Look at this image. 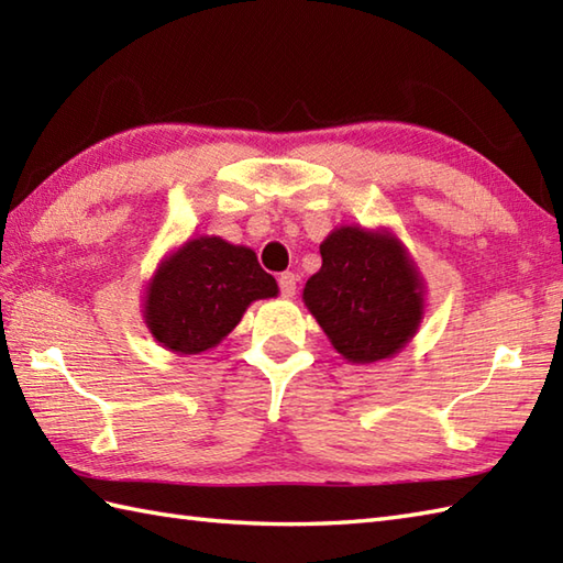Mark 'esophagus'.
Listing matches in <instances>:
<instances>
[{"instance_id":"obj_1","label":"esophagus","mask_w":563,"mask_h":563,"mask_svg":"<svg viewBox=\"0 0 563 563\" xmlns=\"http://www.w3.org/2000/svg\"><path fill=\"white\" fill-rule=\"evenodd\" d=\"M278 285H280L283 297H292L295 290H297V275L295 273H280Z\"/></svg>"}]
</instances>
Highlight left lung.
<instances>
[{
  "label": "left lung",
  "mask_w": 563,
  "mask_h": 563,
  "mask_svg": "<svg viewBox=\"0 0 563 563\" xmlns=\"http://www.w3.org/2000/svg\"><path fill=\"white\" fill-rule=\"evenodd\" d=\"M321 268L302 300L331 345L349 363L399 353L423 319V278L387 230L339 227L319 246Z\"/></svg>",
  "instance_id": "8db88e82"
}]
</instances>
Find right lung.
I'll return each mask as SVG.
<instances>
[{
    "instance_id": "1",
    "label": "right lung",
    "mask_w": 563,
    "mask_h": 563,
    "mask_svg": "<svg viewBox=\"0 0 563 563\" xmlns=\"http://www.w3.org/2000/svg\"><path fill=\"white\" fill-rule=\"evenodd\" d=\"M275 295L278 283L249 246L220 236L188 239L152 275L145 324L164 349L196 355L214 349L251 302Z\"/></svg>"
}]
</instances>
